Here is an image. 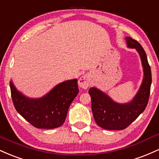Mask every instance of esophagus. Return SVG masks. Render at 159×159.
<instances>
[{"mask_svg": "<svg viewBox=\"0 0 159 159\" xmlns=\"http://www.w3.org/2000/svg\"><path fill=\"white\" fill-rule=\"evenodd\" d=\"M78 84L82 89H86L88 88V87L90 84V78L89 77L88 75H84L78 80Z\"/></svg>", "mask_w": 159, "mask_h": 159, "instance_id": "1", "label": "esophagus"}]
</instances>
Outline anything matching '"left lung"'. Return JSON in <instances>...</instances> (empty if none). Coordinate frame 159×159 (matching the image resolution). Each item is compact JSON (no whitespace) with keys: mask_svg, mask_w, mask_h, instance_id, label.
Here are the masks:
<instances>
[{"mask_svg":"<svg viewBox=\"0 0 159 159\" xmlns=\"http://www.w3.org/2000/svg\"><path fill=\"white\" fill-rule=\"evenodd\" d=\"M125 40L129 48H135L138 52L143 68V79L138 93L129 102L120 104L96 87H91L88 92L95 121L98 126L107 130H123L129 126L145 110L150 94L152 74L145 51L132 37L127 36Z\"/></svg>","mask_w":159,"mask_h":159,"instance_id":"8db88e82","label":"left lung"}]
</instances>
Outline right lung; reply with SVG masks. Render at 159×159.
<instances>
[{
    "mask_svg": "<svg viewBox=\"0 0 159 159\" xmlns=\"http://www.w3.org/2000/svg\"><path fill=\"white\" fill-rule=\"evenodd\" d=\"M10 86L16 110L37 129L61 126L71 103L79 92L77 79L62 82L39 98H30L24 96L16 90L12 81Z\"/></svg>",
    "mask_w": 159,
    "mask_h": 159,
    "instance_id": "1",
    "label": "right lung"
}]
</instances>
